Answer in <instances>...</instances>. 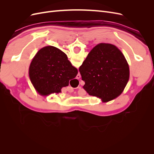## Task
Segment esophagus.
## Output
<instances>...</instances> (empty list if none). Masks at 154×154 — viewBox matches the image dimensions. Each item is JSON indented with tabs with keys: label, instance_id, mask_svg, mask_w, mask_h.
<instances>
[{
	"label": "esophagus",
	"instance_id": "34e87169",
	"mask_svg": "<svg viewBox=\"0 0 154 154\" xmlns=\"http://www.w3.org/2000/svg\"><path fill=\"white\" fill-rule=\"evenodd\" d=\"M78 78H81L80 74H78Z\"/></svg>",
	"mask_w": 154,
	"mask_h": 154
}]
</instances>
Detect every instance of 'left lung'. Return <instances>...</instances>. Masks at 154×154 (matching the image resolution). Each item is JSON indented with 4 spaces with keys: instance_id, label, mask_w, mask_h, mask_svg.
Returning <instances> with one entry per match:
<instances>
[{
    "instance_id": "obj_1",
    "label": "left lung",
    "mask_w": 154,
    "mask_h": 154,
    "mask_svg": "<svg viewBox=\"0 0 154 154\" xmlns=\"http://www.w3.org/2000/svg\"><path fill=\"white\" fill-rule=\"evenodd\" d=\"M83 88L88 94L109 101L122 94L129 79V67L115 45L100 44L88 54L79 68Z\"/></svg>"
}]
</instances>
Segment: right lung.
Listing matches in <instances>:
<instances>
[{"label": "right lung", "mask_w": 154, "mask_h": 154, "mask_svg": "<svg viewBox=\"0 0 154 154\" xmlns=\"http://www.w3.org/2000/svg\"><path fill=\"white\" fill-rule=\"evenodd\" d=\"M78 70L73 67L67 55L53 46L41 49L31 63L29 75L35 89L42 95L61 92L75 78Z\"/></svg>", "instance_id": "right-lung-1"}]
</instances>
